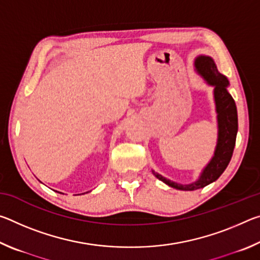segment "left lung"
<instances>
[{
  "mask_svg": "<svg viewBox=\"0 0 260 260\" xmlns=\"http://www.w3.org/2000/svg\"><path fill=\"white\" fill-rule=\"evenodd\" d=\"M195 70L204 79L206 83L213 86V95L218 121V140L214 155L209 164L202 171L200 178L195 182L181 184L166 179L159 173L152 171V174L167 186L179 189V190H196L204 188L214 182L223 173L232 159L234 151L237 128V110L235 101L228 93L227 87L230 85L228 79L218 71L213 59L209 56H199L195 59Z\"/></svg>",
  "mask_w": 260,
  "mask_h": 260,
  "instance_id": "1",
  "label": "left lung"
}]
</instances>
